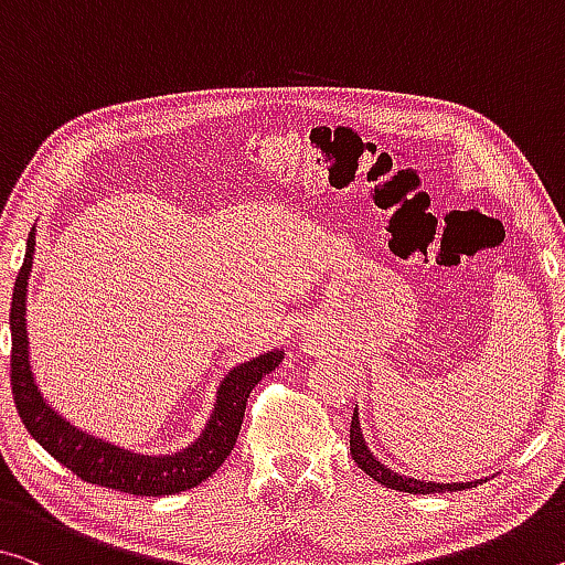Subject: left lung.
<instances>
[{
    "instance_id": "obj_1",
    "label": "left lung",
    "mask_w": 565,
    "mask_h": 565,
    "mask_svg": "<svg viewBox=\"0 0 565 565\" xmlns=\"http://www.w3.org/2000/svg\"><path fill=\"white\" fill-rule=\"evenodd\" d=\"M351 455L355 459V465L361 467L363 472L373 480L386 484V488L398 490V492H412V494H434V492H455V490H465V488H475L477 482H427V480H416V477H404L394 470H388L386 465H381L376 457H373L371 449L366 447V439L361 434V422H359V409L353 412L351 419Z\"/></svg>"
}]
</instances>
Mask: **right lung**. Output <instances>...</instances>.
<instances>
[{
    "mask_svg": "<svg viewBox=\"0 0 565 565\" xmlns=\"http://www.w3.org/2000/svg\"><path fill=\"white\" fill-rule=\"evenodd\" d=\"M32 255L34 227L28 237V253H24L20 275L14 280L10 312L12 396L17 414H20L22 424L28 427L34 441L81 480L108 490L141 494V498H159V494L192 490L206 477H212L216 467L230 457L234 441H237L249 392L257 386V381H263L265 373L275 371L277 363L285 359L282 349H273L257 355V359L239 363L222 379L210 422L189 447L171 455H141L116 447L63 419L52 409V404H47V398L40 394L38 381L32 376L28 320H24Z\"/></svg>",
    "mask_w": 565,
    "mask_h": 565,
    "instance_id": "obj_1",
    "label": "right lung"
}]
</instances>
